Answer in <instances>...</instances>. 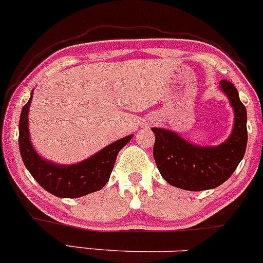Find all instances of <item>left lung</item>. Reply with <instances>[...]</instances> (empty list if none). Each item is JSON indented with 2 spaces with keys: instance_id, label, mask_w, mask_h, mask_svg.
I'll return each mask as SVG.
<instances>
[{
  "instance_id": "8db88e82",
  "label": "left lung",
  "mask_w": 263,
  "mask_h": 263,
  "mask_svg": "<svg viewBox=\"0 0 263 263\" xmlns=\"http://www.w3.org/2000/svg\"><path fill=\"white\" fill-rule=\"evenodd\" d=\"M219 87L234 109V128L223 143L201 146L184 139L178 133L153 128V154L161 176L173 186L189 191L210 190L226 181L243 159L247 146V113L237 89L229 81Z\"/></svg>"
}]
</instances>
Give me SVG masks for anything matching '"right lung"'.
I'll return each mask as SVG.
<instances>
[{
    "label": "right lung",
    "instance_id": "add662e5",
    "mask_svg": "<svg viewBox=\"0 0 263 263\" xmlns=\"http://www.w3.org/2000/svg\"><path fill=\"white\" fill-rule=\"evenodd\" d=\"M31 97L27 104L22 108L20 118V153L25 166L34 180L44 190L57 197H81L98 191L108 182L116 164L118 153L130 141L133 135L113 141L98 153L76 164H57L43 159L29 137L28 111L32 102Z\"/></svg>",
    "mask_w": 263,
    "mask_h": 263
}]
</instances>
